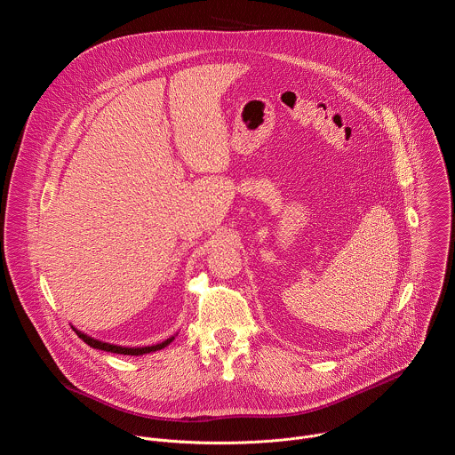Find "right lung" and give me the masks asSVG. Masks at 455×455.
Returning <instances> with one entry per match:
<instances>
[{"mask_svg": "<svg viewBox=\"0 0 455 455\" xmlns=\"http://www.w3.org/2000/svg\"><path fill=\"white\" fill-rule=\"evenodd\" d=\"M76 330V328H74ZM76 333L79 335V339H83L90 347L93 349H100V351H108V353H116V355H132V356H140V355H148V353H153V351H160L164 349L165 346H169L174 337L156 344V346H146V347H124V346H115V344H108V342H102V340H97L93 337H88L86 333L76 330Z\"/></svg>", "mask_w": 455, "mask_h": 455, "instance_id": "obj_1", "label": "right lung"}]
</instances>
